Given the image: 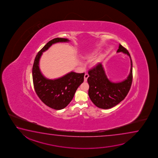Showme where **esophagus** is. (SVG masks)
<instances>
[{"mask_svg":"<svg viewBox=\"0 0 158 158\" xmlns=\"http://www.w3.org/2000/svg\"><path fill=\"white\" fill-rule=\"evenodd\" d=\"M88 77H89V75H88V73H86L85 74V76H84V80H85V81H87Z\"/></svg>","mask_w":158,"mask_h":158,"instance_id":"1","label":"esophagus"}]
</instances>
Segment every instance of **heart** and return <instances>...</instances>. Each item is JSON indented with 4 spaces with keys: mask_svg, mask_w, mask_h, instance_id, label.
Wrapping results in <instances>:
<instances>
[{
    "mask_svg": "<svg viewBox=\"0 0 158 158\" xmlns=\"http://www.w3.org/2000/svg\"><path fill=\"white\" fill-rule=\"evenodd\" d=\"M97 52H98V50H95L93 51L92 52H91L90 54H88V55L86 56V57H88V58H91L92 57H93L94 55H95ZM100 60H101V59H99V58H98V59L94 60V62H93V65H94V66L96 65L98 63H99V62H100Z\"/></svg>",
    "mask_w": 158,
    "mask_h": 158,
    "instance_id": "obj_1",
    "label": "heart"
}]
</instances>
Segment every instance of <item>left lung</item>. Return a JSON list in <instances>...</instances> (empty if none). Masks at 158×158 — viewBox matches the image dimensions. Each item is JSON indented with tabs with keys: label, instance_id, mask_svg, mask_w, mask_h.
I'll use <instances>...</instances> for the list:
<instances>
[{
	"label": "left lung",
	"instance_id": "8db88e82",
	"mask_svg": "<svg viewBox=\"0 0 158 158\" xmlns=\"http://www.w3.org/2000/svg\"><path fill=\"white\" fill-rule=\"evenodd\" d=\"M117 52L127 54L131 60V71L128 77L119 82H112L108 79L102 64L99 63L88 71V95L95 106L102 109L114 107L125 98L131 87L133 64L128 50L119 45Z\"/></svg>",
	"mask_w": 158,
	"mask_h": 158
}]
</instances>
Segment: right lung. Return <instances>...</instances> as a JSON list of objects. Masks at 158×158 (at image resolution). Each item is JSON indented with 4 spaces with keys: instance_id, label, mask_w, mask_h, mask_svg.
<instances>
[{
    "instance_id": "1",
    "label": "right lung",
    "mask_w": 158,
    "mask_h": 158,
    "mask_svg": "<svg viewBox=\"0 0 158 158\" xmlns=\"http://www.w3.org/2000/svg\"><path fill=\"white\" fill-rule=\"evenodd\" d=\"M69 41L67 39L59 38L48 41L36 55L32 66V80L35 92L44 104L54 110L64 109L70 103L78 87L83 83L85 73L72 71L62 77L50 80L45 77L40 71L39 61L43 52L52 44Z\"/></svg>"
}]
</instances>
